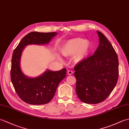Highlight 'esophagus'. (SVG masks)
<instances>
[{"mask_svg":"<svg viewBox=\"0 0 129 129\" xmlns=\"http://www.w3.org/2000/svg\"><path fill=\"white\" fill-rule=\"evenodd\" d=\"M73 73L72 70H68V75H72V74Z\"/></svg>","mask_w":129,"mask_h":129,"instance_id":"34e87169","label":"esophagus"}]
</instances>
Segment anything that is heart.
<instances>
[{
  "instance_id": "obj_1",
  "label": "heart",
  "mask_w": 129,
  "mask_h": 129,
  "mask_svg": "<svg viewBox=\"0 0 129 129\" xmlns=\"http://www.w3.org/2000/svg\"><path fill=\"white\" fill-rule=\"evenodd\" d=\"M91 50V45L88 41L81 38L69 40L64 44L61 48V53L65 56L74 55L73 59L79 62L85 58Z\"/></svg>"
}]
</instances>
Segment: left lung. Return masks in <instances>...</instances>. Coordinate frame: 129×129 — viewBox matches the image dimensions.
<instances>
[{"label": "left lung", "mask_w": 129, "mask_h": 129, "mask_svg": "<svg viewBox=\"0 0 129 129\" xmlns=\"http://www.w3.org/2000/svg\"><path fill=\"white\" fill-rule=\"evenodd\" d=\"M99 45L94 54L74 67L76 92L83 103L94 104L105 100L113 91L119 78V60L113 45L98 31Z\"/></svg>", "instance_id": "obj_1"}]
</instances>
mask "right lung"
<instances>
[{
    "label": "right lung",
    "instance_id": "obj_1",
    "mask_svg": "<svg viewBox=\"0 0 129 129\" xmlns=\"http://www.w3.org/2000/svg\"><path fill=\"white\" fill-rule=\"evenodd\" d=\"M57 34L55 32L32 31L26 35L19 43L13 53L11 66V81L19 97L31 105L49 103L53 98L57 87L67 74V69L56 72L47 70L39 76L29 78L23 74L20 67L22 51L29 44H47Z\"/></svg>",
    "mask_w": 129,
    "mask_h": 129
}]
</instances>
